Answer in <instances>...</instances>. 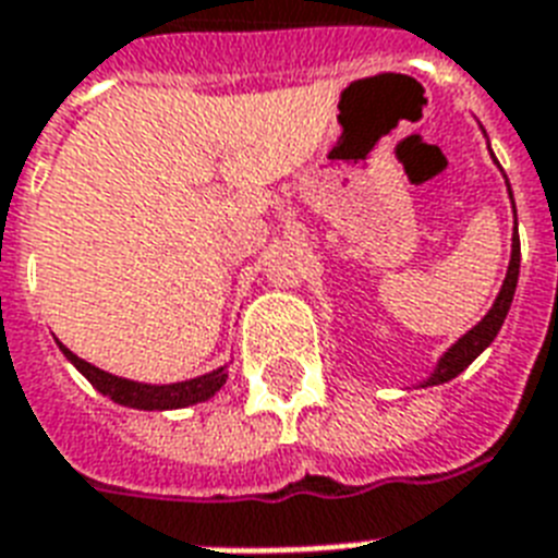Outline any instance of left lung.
Masks as SVG:
<instances>
[{
    "label": "left lung",
    "instance_id": "obj_1",
    "mask_svg": "<svg viewBox=\"0 0 558 558\" xmlns=\"http://www.w3.org/2000/svg\"><path fill=\"white\" fill-rule=\"evenodd\" d=\"M512 208H515V205H512ZM519 266H521V243H519V228H515V234H512L510 269H507V278H504V287L501 292H498V298H495L493 310L484 315V322L475 324V327H472V330H469L466 336H463V339H460L458 344H454V348L440 359V365H437V371L428 376L425 385H442V381L454 379L460 371H466V367L472 365V362H475V359L489 348V344H493V339L498 336V330H501L504 318H507V313H510L512 295H515V283H519Z\"/></svg>",
    "mask_w": 558,
    "mask_h": 558
}]
</instances>
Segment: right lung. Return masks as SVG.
Instances as JSON below:
<instances>
[{
    "instance_id": "right-lung-1",
    "label": "right lung",
    "mask_w": 558,
    "mask_h": 558,
    "mask_svg": "<svg viewBox=\"0 0 558 558\" xmlns=\"http://www.w3.org/2000/svg\"><path fill=\"white\" fill-rule=\"evenodd\" d=\"M60 350L104 397H109L118 405L142 408V411H168V408L196 405V402H205L208 397H214L228 379L226 367H217L214 373H205V376H196V379L187 381H177V385H144V381H130L100 371V367L83 362L81 356H74L72 350L63 348V344H60Z\"/></svg>"
}]
</instances>
